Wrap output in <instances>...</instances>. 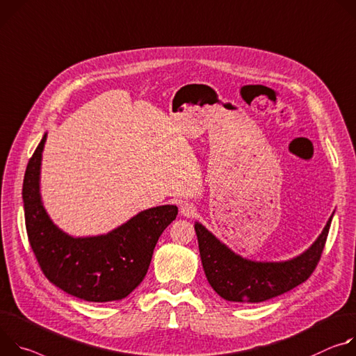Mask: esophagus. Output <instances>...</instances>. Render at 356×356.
<instances>
[{
    "instance_id": "1",
    "label": "esophagus",
    "mask_w": 356,
    "mask_h": 356,
    "mask_svg": "<svg viewBox=\"0 0 356 356\" xmlns=\"http://www.w3.org/2000/svg\"><path fill=\"white\" fill-rule=\"evenodd\" d=\"M181 215L186 216V218H193L196 215V208L195 205L192 204H188V202H184L181 205Z\"/></svg>"
}]
</instances>
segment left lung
<instances>
[{"label":"left lung","instance_id":"8db88e82","mask_svg":"<svg viewBox=\"0 0 356 356\" xmlns=\"http://www.w3.org/2000/svg\"><path fill=\"white\" fill-rule=\"evenodd\" d=\"M332 216L309 249L287 261H252L233 253L201 223H195L200 254L207 279L225 300L261 302L282 296L304 283L317 267Z\"/></svg>","mask_w":356,"mask_h":356}]
</instances>
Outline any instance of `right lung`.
<instances>
[{"label": "right lung", "instance_id": "right-lung-1", "mask_svg": "<svg viewBox=\"0 0 356 356\" xmlns=\"http://www.w3.org/2000/svg\"><path fill=\"white\" fill-rule=\"evenodd\" d=\"M47 134L26 165L22 200L29 245L45 277L70 296L92 302L127 297L145 277L154 248L177 218L175 205L140 212L107 234L72 238L48 216L39 193Z\"/></svg>", "mask_w": 356, "mask_h": 356}]
</instances>
